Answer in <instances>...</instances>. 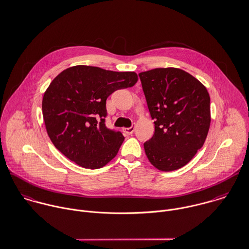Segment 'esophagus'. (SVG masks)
I'll return each instance as SVG.
<instances>
[{"label":"esophagus","mask_w":249,"mask_h":249,"mask_svg":"<svg viewBox=\"0 0 249 249\" xmlns=\"http://www.w3.org/2000/svg\"><path fill=\"white\" fill-rule=\"evenodd\" d=\"M134 130H135V127L132 126V127H129V128H123V133L127 136L129 135H132L134 133Z\"/></svg>","instance_id":"1"}]
</instances>
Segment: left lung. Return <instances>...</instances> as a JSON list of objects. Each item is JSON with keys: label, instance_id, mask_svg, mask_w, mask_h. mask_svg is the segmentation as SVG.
Returning a JSON list of instances; mask_svg holds the SVG:
<instances>
[{"label": "left lung", "instance_id": "8db88e82", "mask_svg": "<svg viewBox=\"0 0 249 249\" xmlns=\"http://www.w3.org/2000/svg\"><path fill=\"white\" fill-rule=\"evenodd\" d=\"M154 119L153 137L143 143L149 162L172 172L191 161L204 145L211 125V98L206 86L178 68L139 73Z\"/></svg>", "mask_w": 249, "mask_h": 249}]
</instances>
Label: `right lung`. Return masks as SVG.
<instances>
[{
	"instance_id": "add662e5",
	"label": "right lung",
	"mask_w": 249,
	"mask_h": 249,
	"mask_svg": "<svg viewBox=\"0 0 249 249\" xmlns=\"http://www.w3.org/2000/svg\"><path fill=\"white\" fill-rule=\"evenodd\" d=\"M135 71L78 65L61 71L42 98V116L54 146L78 166L96 170L117 154L124 137L105 125L106 101L117 89L134 86Z\"/></svg>"
}]
</instances>
